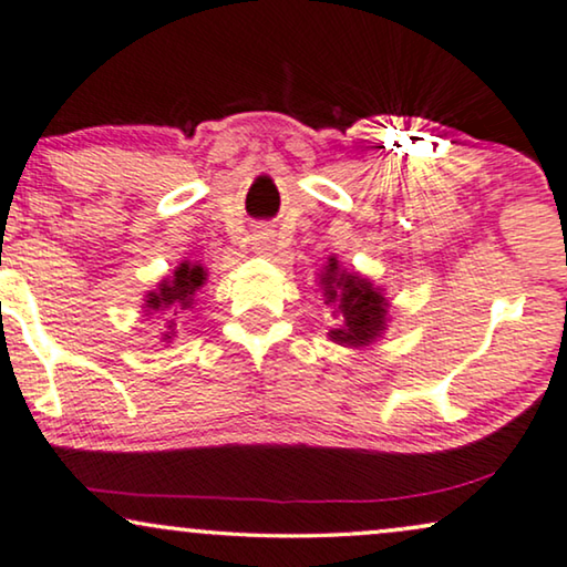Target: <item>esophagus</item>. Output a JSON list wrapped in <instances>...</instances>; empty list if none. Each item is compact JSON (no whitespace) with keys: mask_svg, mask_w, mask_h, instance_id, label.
Wrapping results in <instances>:
<instances>
[{"mask_svg":"<svg viewBox=\"0 0 567 567\" xmlns=\"http://www.w3.org/2000/svg\"><path fill=\"white\" fill-rule=\"evenodd\" d=\"M251 240H254V251H256V254L267 256L269 251H275V233L267 230V228L256 230Z\"/></svg>","mask_w":567,"mask_h":567,"instance_id":"1","label":"esophagus"}]
</instances>
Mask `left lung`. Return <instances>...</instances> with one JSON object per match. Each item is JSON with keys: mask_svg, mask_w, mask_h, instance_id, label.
I'll return each mask as SVG.
<instances>
[{"mask_svg": "<svg viewBox=\"0 0 567 567\" xmlns=\"http://www.w3.org/2000/svg\"><path fill=\"white\" fill-rule=\"evenodd\" d=\"M319 288L323 303L331 308L337 323L329 329V339L334 344L362 350L383 337L389 327V298L383 288L373 285V279L362 277L360 271L344 269L337 256H329L319 275Z\"/></svg>", "mask_w": 567, "mask_h": 567, "instance_id": "1", "label": "left lung"}]
</instances>
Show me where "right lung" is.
I'll return each instance as SVG.
<instances>
[{
    "mask_svg": "<svg viewBox=\"0 0 567 567\" xmlns=\"http://www.w3.org/2000/svg\"><path fill=\"white\" fill-rule=\"evenodd\" d=\"M207 285V267H202L199 261H181L168 277H163L155 285V290H147L145 308L147 316L153 313H168L165 319V331H161V339L165 344H171V339L178 334L176 319L178 313L192 311L196 292Z\"/></svg>",
    "mask_w": 567,
    "mask_h": 567,
    "instance_id": "add662e5",
    "label": "right lung"
}]
</instances>
